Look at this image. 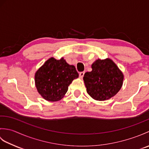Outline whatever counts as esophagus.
<instances>
[{
    "instance_id": "34e87169",
    "label": "esophagus",
    "mask_w": 149,
    "mask_h": 149,
    "mask_svg": "<svg viewBox=\"0 0 149 149\" xmlns=\"http://www.w3.org/2000/svg\"><path fill=\"white\" fill-rule=\"evenodd\" d=\"M84 72H80L79 73V77L80 78H83L84 77Z\"/></svg>"
}]
</instances>
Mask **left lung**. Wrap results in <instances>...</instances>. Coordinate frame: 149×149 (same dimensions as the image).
I'll return each mask as SVG.
<instances>
[{
	"instance_id": "left-lung-1",
	"label": "left lung",
	"mask_w": 149,
	"mask_h": 149,
	"mask_svg": "<svg viewBox=\"0 0 149 149\" xmlns=\"http://www.w3.org/2000/svg\"><path fill=\"white\" fill-rule=\"evenodd\" d=\"M92 71L83 77L87 93L97 100H107L115 96L121 88L123 75L112 60L98 59L92 65Z\"/></svg>"
}]
</instances>
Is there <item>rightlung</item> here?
Instances as JSON below:
<instances>
[{
	"mask_svg": "<svg viewBox=\"0 0 149 149\" xmlns=\"http://www.w3.org/2000/svg\"><path fill=\"white\" fill-rule=\"evenodd\" d=\"M79 77L75 67L61 58H50L35 74V84L39 93L47 100L54 102L61 99L68 86Z\"/></svg>",
	"mask_w": 149,
	"mask_h": 149,
	"instance_id": "right-lung-1",
	"label": "right lung"
}]
</instances>
